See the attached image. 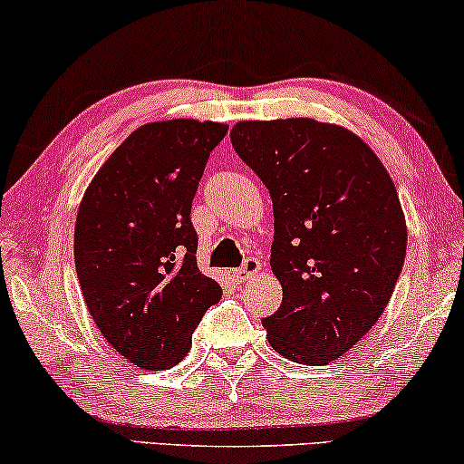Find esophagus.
I'll use <instances>...</instances> for the list:
<instances>
[{
  "label": "esophagus",
  "mask_w": 464,
  "mask_h": 464,
  "mask_svg": "<svg viewBox=\"0 0 464 464\" xmlns=\"http://www.w3.org/2000/svg\"><path fill=\"white\" fill-rule=\"evenodd\" d=\"M259 270H262V262H259L257 257H246L245 264L232 272V281L240 285V283L249 281V278L253 275H257Z\"/></svg>",
  "instance_id": "34e87169"
}]
</instances>
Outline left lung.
Masks as SVG:
<instances>
[{
    "label": "left lung",
    "mask_w": 464,
    "mask_h": 464,
    "mask_svg": "<svg viewBox=\"0 0 464 464\" xmlns=\"http://www.w3.org/2000/svg\"><path fill=\"white\" fill-rule=\"evenodd\" d=\"M230 139L275 208L283 302L262 321L270 346L295 363H332L376 325L401 275L395 183L363 139L313 118L238 122Z\"/></svg>",
    "instance_id": "1"
}]
</instances>
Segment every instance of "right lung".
Masks as SVG:
<instances>
[{
    "instance_id": "right-lung-1",
    "label": "right lung",
    "mask_w": 464,
    "mask_h": 464,
    "mask_svg": "<svg viewBox=\"0 0 464 464\" xmlns=\"http://www.w3.org/2000/svg\"><path fill=\"white\" fill-rule=\"evenodd\" d=\"M226 132V124L186 118L139 126L80 202L73 256L88 313L141 370L179 363L202 314L221 300L218 281L196 264L189 213Z\"/></svg>"
}]
</instances>
